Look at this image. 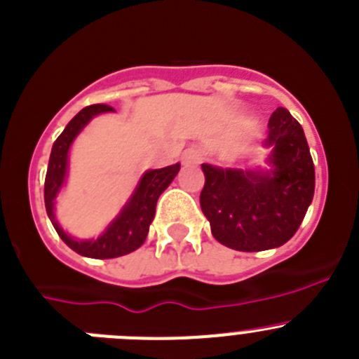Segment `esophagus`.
<instances>
[{"mask_svg": "<svg viewBox=\"0 0 359 359\" xmlns=\"http://www.w3.org/2000/svg\"><path fill=\"white\" fill-rule=\"evenodd\" d=\"M200 159H202V154H200L198 149H187L186 152L182 154L184 164H198Z\"/></svg>", "mask_w": 359, "mask_h": 359, "instance_id": "obj_1", "label": "esophagus"}]
</instances>
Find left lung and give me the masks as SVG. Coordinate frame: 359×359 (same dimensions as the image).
<instances>
[{
  "mask_svg": "<svg viewBox=\"0 0 359 359\" xmlns=\"http://www.w3.org/2000/svg\"><path fill=\"white\" fill-rule=\"evenodd\" d=\"M267 127L271 173L202 164V212L214 239L237 251L285 244L299 229L316 191V168L299 122L285 108H278Z\"/></svg>",
  "mask_w": 359,
  "mask_h": 359,
  "instance_id": "obj_1",
  "label": "left lung"
}]
</instances>
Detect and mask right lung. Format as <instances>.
I'll list each match as a JSON object with an SVG mask.
<instances>
[{"instance_id": "1", "label": "right lung", "mask_w": 359, "mask_h": 359, "mask_svg": "<svg viewBox=\"0 0 359 359\" xmlns=\"http://www.w3.org/2000/svg\"><path fill=\"white\" fill-rule=\"evenodd\" d=\"M113 111L111 106L106 104H92L83 108L78 115L74 116L63 133L60 134L56 142L53 143L51 157H49L48 173H46V184H43V202H46V210L51 219L53 226L62 237L63 243L72 248L76 253L90 259H115L138 250L147 239L149 226L156 214V203L166 187L170 186L175 175L179 173L180 164H172L161 170H149L140 180L138 187L134 191V195L123 207L122 212L111 221V225L106 229V232L97 239L88 241H76L67 236L62 226L56 221L55 212V198L58 195L60 187L63 186V180L67 175V157H69V149L72 145L74 138L78 136L79 130L90 122L99 113Z\"/></svg>"}]
</instances>
